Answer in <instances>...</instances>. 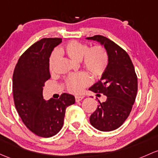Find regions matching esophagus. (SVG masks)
Returning a JSON list of instances; mask_svg holds the SVG:
<instances>
[{"label":"esophagus","mask_w":158,"mask_h":158,"mask_svg":"<svg viewBox=\"0 0 158 158\" xmlns=\"http://www.w3.org/2000/svg\"><path fill=\"white\" fill-rule=\"evenodd\" d=\"M83 96H76V98H75V100H76V102H79V101H81L83 99Z\"/></svg>","instance_id":"34e87169"}]
</instances>
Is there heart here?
<instances>
[{
  "instance_id": "b5f03b06",
  "label": "heart",
  "mask_w": 158,
  "mask_h": 158,
  "mask_svg": "<svg viewBox=\"0 0 158 158\" xmlns=\"http://www.w3.org/2000/svg\"><path fill=\"white\" fill-rule=\"evenodd\" d=\"M57 51L50 55L48 67L51 72L54 70L59 54H64L73 60L81 61V64L88 73L94 78H98L104 73L109 64V56L103 46L94 45L89 48L85 43L73 40L66 43ZM90 79L85 73L81 72L71 74L65 79V86L69 92L80 94L84 88L89 85Z\"/></svg>"
}]
</instances>
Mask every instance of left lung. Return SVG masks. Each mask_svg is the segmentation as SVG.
<instances>
[{
	"mask_svg": "<svg viewBox=\"0 0 158 158\" xmlns=\"http://www.w3.org/2000/svg\"><path fill=\"white\" fill-rule=\"evenodd\" d=\"M87 39L103 44L109 56L101 80L89 90L107 96L91 115L90 123L98 130L110 132L121 127L132 110L138 91L137 75L129 54L118 44L100 35Z\"/></svg>",
	"mask_w": 158,
	"mask_h": 158,
	"instance_id": "obj_1",
	"label": "left lung"
}]
</instances>
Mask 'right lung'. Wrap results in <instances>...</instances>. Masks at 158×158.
Returning a JSON list of instances; mask_svg holds the SVG:
<instances>
[{"label":"right lung","instance_id":"1","mask_svg":"<svg viewBox=\"0 0 158 158\" xmlns=\"http://www.w3.org/2000/svg\"><path fill=\"white\" fill-rule=\"evenodd\" d=\"M60 38H44L20 56L13 75L15 107L26 127L35 135L49 138L64 125L66 107L75 103L72 94L63 93L59 99L43 98V87L51 78L48 60Z\"/></svg>","mask_w":158,"mask_h":158}]
</instances>
